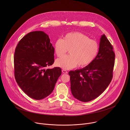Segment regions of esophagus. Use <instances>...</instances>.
<instances>
[{"label":"esophagus","mask_w":130,"mask_h":130,"mask_svg":"<svg viewBox=\"0 0 130 130\" xmlns=\"http://www.w3.org/2000/svg\"><path fill=\"white\" fill-rule=\"evenodd\" d=\"M62 72H63V73H68V72H67L66 70L63 69V70H62Z\"/></svg>","instance_id":"34e87169"}]
</instances>
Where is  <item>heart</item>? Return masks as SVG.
<instances>
[{
	"label": "heart",
	"mask_w": 130,
	"mask_h": 130,
	"mask_svg": "<svg viewBox=\"0 0 130 130\" xmlns=\"http://www.w3.org/2000/svg\"><path fill=\"white\" fill-rule=\"evenodd\" d=\"M55 54L61 57L69 49V55L58 59L55 65L64 69H70L77 65L86 67L94 61L99 52L98 43L90 40L86 35L79 32L67 33L64 39L59 38L54 44Z\"/></svg>",
	"instance_id": "obj_1"
}]
</instances>
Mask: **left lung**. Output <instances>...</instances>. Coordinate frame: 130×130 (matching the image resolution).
I'll use <instances>...</instances> for the list:
<instances>
[{"label": "left lung", "mask_w": 130, "mask_h": 130, "mask_svg": "<svg viewBox=\"0 0 130 130\" xmlns=\"http://www.w3.org/2000/svg\"><path fill=\"white\" fill-rule=\"evenodd\" d=\"M99 52L90 64L80 69L70 71V88L76 99L88 102L99 96L113 78L115 55L113 48L104 34L100 40Z\"/></svg>", "instance_id": "8db88e82"}]
</instances>
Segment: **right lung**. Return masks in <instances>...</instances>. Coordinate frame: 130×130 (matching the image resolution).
Segmentation results:
<instances>
[{
  "label": "right lung",
  "instance_id": "right-lung-1",
  "mask_svg": "<svg viewBox=\"0 0 130 130\" xmlns=\"http://www.w3.org/2000/svg\"><path fill=\"white\" fill-rule=\"evenodd\" d=\"M54 48L43 31L31 32L20 40L14 53V75L26 94L35 100L49 96L61 75V69H45L54 63Z\"/></svg>",
  "mask_w": 130,
  "mask_h": 130
}]
</instances>
